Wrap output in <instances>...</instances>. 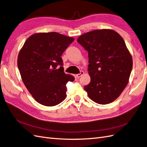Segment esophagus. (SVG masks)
Here are the masks:
<instances>
[{
	"mask_svg": "<svg viewBox=\"0 0 147 147\" xmlns=\"http://www.w3.org/2000/svg\"><path fill=\"white\" fill-rule=\"evenodd\" d=\"M84 74V71H80V74H77L76 75V78H79L82 76V75H83Z\"/></svg>",
	"mask_w": 147,
	"mask_h": 147,
	"instance_id": "34e87169",
	"label": "esophagus"
}]
</instances>
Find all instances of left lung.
Instances as JSON below:
<instances>
[{"instance_id": "8db88e82", "label": "left lung", "mask_w": 147, "mask_h": 147, "mask_svg": "<svg viewBox=\"0 0 147 147\" xmlns=\"http://www.w3.org/2000/svg\"><path fill=\"white\" fill-rule=\"evenodd\" d=\"M77 42L87 51L90 82L84 87L91 100L105 105L117 99L128 84L133 60L123 38L113 30L87 32Z\"/></svg>"}]
</instances>
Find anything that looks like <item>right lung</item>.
<instances>
[{"label": "right lung", "mask_w": 147, "mask_h": 147, "mask_svg": "<svg viewBox=\"0 0 147 147\" xmlns=\"http://www.w3.org/2000/svg\"><path fill=\"white\" fill-rule=\"evenodd\" d=\"M74 40L57 32L37 33L27 39L19 52L17 65L22 80L34 98L43 105L52 107L63 101L67 83L75 80L64 72L61 58Z\"/></svg>", "instance_id": "1"}]
</instances>
